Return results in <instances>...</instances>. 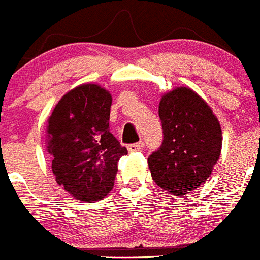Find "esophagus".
I'll list each match as a JSON object with an SVG mask.
<instances>
[{
	"mask_svg": "<svg viewBox=\"0 0 260 260\" xmlns=\"http://www.w3.org/2000/svg\"><path fill=\"white\" fill-rule=\"evenodd\" d=\"M144 141H139V143L136 144H131V145H128V150L129 152H139V150H141V149L144 148Z\"/></svg>",
	"mask_w": 260,
	"mask_h": 260,
	"instance_id": "esophagus-1",
	"label": "esophagus"
}]
</instances>
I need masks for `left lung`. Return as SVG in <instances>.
Here are the masks:
<instances>
[{
	"mask_svg": "<svg viewBox=\"0 0 260 260\" xmlns=\"http://www.w3.org/2000/svg\"><path fill=\"white\" fill-rule=\"evenodd\" d=\"M158 115L164 141L149 155V169L161 188L173 195H184L208 179L220 158V123L204 99L188 87L166 92Z\"/></svg>",
	"mask_w": 260,
	"mask_h": 260,
	"instance_id": "1",
	"label": "left lung"
}]
</instances>
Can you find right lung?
I'll return each mask as SVG.
<instances>
[{
    "label": "right lung",
    "mask_w": 260,
    "mask_h": 260,
    "mask_svg": "<svg viewBox=\"0 0 260 260\" xmlns=\"http://www.w3.org/2000/svg\"><path fill=\"white\" fill-rule=\"evenodd\" d=\"M111 94L95 83L67 92L47 127V152L56 182L77 200L103 199L114 187L127 148L110 132Z\"/></svg>",
    "instance_id": "right-lung-1"
}]
</instances>
